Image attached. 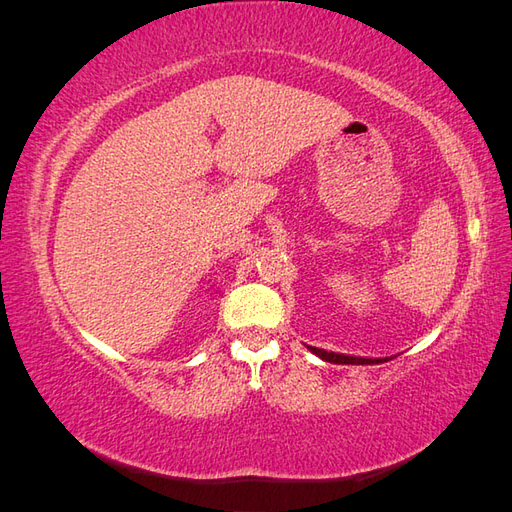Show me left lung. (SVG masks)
Here are the masks:
<instances>
[{
  "mask_svg": "<svg viewBox=\"0 0 512 512\" xmlns=\"http://www.w3.org/2000/svg\"><path fill=\"white\" fill-rule=\"evenodd\" d=\"M312 350L316 356H320L322 361L327 363H335V365H378V363H386L391 361L389 356H384V359H365V356H352V354H339V352H327L322 348H314V346H307Z\"/></svg>",
  "mask_w": 512,
  "mask_h": 512,
  "instance_id": "left-lung-1",
  "label": "left lung"
}]
</instances>
